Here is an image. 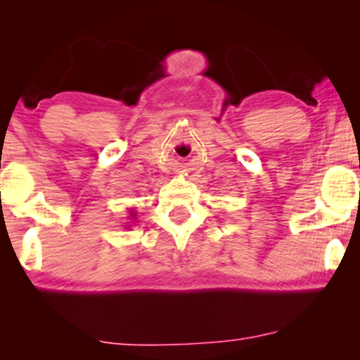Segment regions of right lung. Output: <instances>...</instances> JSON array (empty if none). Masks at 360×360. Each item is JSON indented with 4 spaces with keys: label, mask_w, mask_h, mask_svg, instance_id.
<instances>
[{
    "label": "right lung",
    "mask_w": 360,
    "mask_h": 360,
    "mask_svg": "<svg viewBox=\"0 0 360 360\" xmlns=\"http://www.w3.org/2000/svg\"><path fill=\"white\" fill-rule=\"evenodd\" d=\"M131 216H132V218H134V213H131Z\"/></svg>",
    "instance_id": "add662e5"
}]
</instances>
